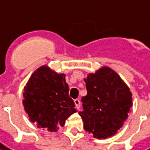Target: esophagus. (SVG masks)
I'll list each match as a JSON object with an SVG mask.
<instances>
[{
	"label": "esophagus",
	"mask_w": 150,
	"mask_h": 150,
	"mask_svg": "<svg viewBox=\"0 0 150 150\" xmlns=\"http://www.w3.org/2000/svg\"><path fill=\"white\" fill-rule=\"evenodd\" d=\"M74 102H75V107H76V108H77V109H79V108H80V101H79V100L76 99V100H74Z\"/></svg>",
	"instance_id": "esophagus-1"
}]
</instances>
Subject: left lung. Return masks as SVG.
I'll use <instances>...</instances> for the list:
<instances>
[{"instance_id": "left-lung-1", "label": "left lung", "mask_w": 150, "mask_h": 150, "mask_svg": "<svg viewBox=\"0 0 150 150\" xmlns=\"http://www.w3.org/2000/svg\"><path fill=\"white\" fill-rule=\"evenodd\" d=\"M88 94L82 98L83 110L79 114L84 129L95 138L115 135L124 125L132 107V93L117 73L108 67L84 79Z\"/></svg>"}]
</instances>
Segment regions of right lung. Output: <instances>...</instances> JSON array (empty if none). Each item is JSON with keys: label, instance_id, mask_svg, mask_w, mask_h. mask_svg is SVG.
<instances>
[{"label": "right lung", "instance_id": "1", "mask_svg": "<svg viewBox=\"0 0 150 150\" xmlns=\"http://www.w3.org/2000/svg\"><path fill=\"white\" fill-rule=\"evenodd\" d=\"M65 75L42 66L32 74L24 88L23 106L31 122L38 128L57 132L77 111L69 96Z\"/></svg>", "mask_w": 150, "mask_h": 150}]
</instances>
